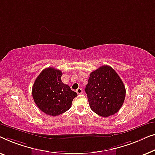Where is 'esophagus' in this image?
I'll list each match as a JSON object with an SVG mask.
<instances>
[{"label": "esophagus", "instance_id": "obj_1", "mask_svg": "<svg viewBox=\"0 0 155 155\" xmlns=\"http://www.w3.org/2000/svg\"><path fill=\"white\" fill-rule=\"evenodd\" d=\"M76 92L77 93V94H81V93H82V89L81 88H78L77 89Z\"/></svg>", "mask_w": 155, "mask_h": 155}]
</instances>
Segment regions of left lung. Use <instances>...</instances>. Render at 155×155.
<instances>
[{"mask_svg": "<svg viewBox=\"0 0 155 155\" xmlns=\"http://www.w3.org/2000/svg\"><path fill=\"white\" fill-rule=\"evenodd\" d=\"M85 91L91 110L103 117L118 112L126 96L123 81L108 65H103L90 74Z\"/></svg>", "mask_w": 155, "mask_h": 155, "instance_id": "1", "label": "left lung"}]
</instances>
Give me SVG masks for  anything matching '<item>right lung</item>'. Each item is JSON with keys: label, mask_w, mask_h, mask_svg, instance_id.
<instances>
[{"label": "right lung", "mask_w": 155, "mask_h": 155, "mask_svg": "<svg viewBox=\"0 0 155 155\" xmlns=\"http://www.w3.org/2000/svg\"><path fill=\"white\" fill-rule=\"evenodd\" d=\"M60 70L48 67L41 71L32 87V96L37 107L50 116H58L71 107L77 93L61 80Z\"/></svg>", "instance_id": "1"}]
</instances>
